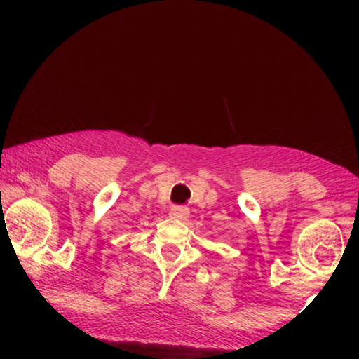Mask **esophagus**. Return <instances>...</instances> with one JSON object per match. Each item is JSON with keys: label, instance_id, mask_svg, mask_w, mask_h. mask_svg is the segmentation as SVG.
Instances as JSON below:
<instances>
[{"label": "esophagus", "instance_id": "1", "mask_svg": "<svg viewBox=\"0 0 359 359\" xmlns=\"http://www.w3.org/2000/svg\"><path fill=\"white\" fill-rule=\"evenodd\" d=\"M169 215L175 218V220H187L188 215H190V210L187 208H182V205H174L171 212H169Z\"/></svg>", "mask_w": 359, "mask_h": 359}]
</instances>
